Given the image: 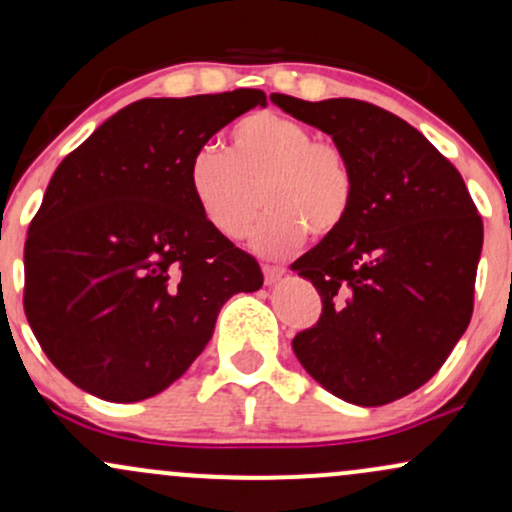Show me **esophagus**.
Wrapping results in <instances>:
<instances>
[{"label":"esophagus","mask_w":512,"mask_h":512,"mask_svg":"<svg viewBox=\"0 0 512 512\" xmlns=\"http://www.w3.org/2000/svg\"><path fill=\"white\" fill-rule=\"evenodd\" d=\"M262 272H264V281H267V284H276V281L286 274V269L279 267V264H264Z\"/></svg>","instance_id":"34e87169"}]
</instances>
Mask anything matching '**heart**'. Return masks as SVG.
Returning a JSON list of instances; mask_svg holds the SVG:
<instances>
[{
	"instance_id": "obj_1",
	"label": "heart",
	"mask_w": 512,
	"mask_h": 512,
	"mask_svg": "<svg viewBox=\"0 0 512 512\" xmlns=\"http://www.w3.org/2000/svg\"><path fill=\"white\" fill-rule=\"evenodd\" d=\"M187 182L204 221L228 240L248 231L262 202L267 214L250 245L269 257L296 250L305 233L334 236L349 219L356 197L354 168L344 151L276 113L238 120L228 132L226 151L199 146L190 158Z\"/></svg>"
}]
</instances>
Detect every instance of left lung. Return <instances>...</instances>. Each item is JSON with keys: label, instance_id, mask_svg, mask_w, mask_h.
Instances as JSON below:
<instances>
[{"label": "left lung", "instance_id": "8db88e82", "mask_svg": "<svg viewBox=\"0 0 512 512\" xmlns=\"http://www.w3.org/2000/svg\"><path fill=\"white\" fill-rule=\"evenodd\" d=\"M272 103L330 134L356 178L344 226L291 264L322 298L293 351L334 397L395 402L438 373L472 320L484 223L457 168L402 117L354 98Z\"/></svg>", "mask_w": 512, "mask_h": 512}]
</instances>
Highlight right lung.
<instances>
[{
    "label": "right lung",
    "mask_w": 512,
    "mask_h": 512,
    "mask_svg": "<svg viewBox=\"0 0 512 512\" xmlns=\"http://www.w3.org/2000/svg\"><path fill=\"white\" fill-rule=\"evenodd\" d=\"M260 88L144 98L103 122L57 166L28 228V325L88 395L142 402L192 366L223 303L257 291L260 264L204 221L190 158Z\"/></svg>",
    "instance_id": "add662e5"
}]
</instances>
